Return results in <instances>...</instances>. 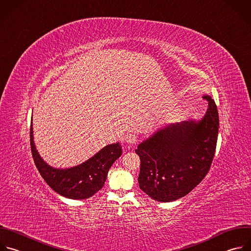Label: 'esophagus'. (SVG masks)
<instances>
[{"mask_svg":"<svg viewBox=\"0 0 251 251\" xmlns=\"http://www.w3.org/2000/svg\"><path fill=\"white\" fill-rule=\"evenodd\" d=\"M137 141V136L134 133H127L125 136V142L127 144H134Z\"/></svg>","mask_w":251,"mask_h":251,"instance_id":"esophagus-1","label":"esophagus"}]
</instances>
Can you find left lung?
<instances>
[{
	"label": "left lung",
	"instance_id": "1",
	"mask_svg": "<svg viewBox=\"0 0 251 251\" xmlns=\"http://www.w3.org/2000/svg\"><path fill=\"white\" fill-rule=\"evenodd\" d=\"M199 119L157 127L135 149L140 158L139 188L158 202H173L190 193L207 175L219 133V113L211 96Z\"/></svg>",
	"mask_w": 251,
	"mask_h": 251
}]
</instances>
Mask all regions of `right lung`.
Returning <instances> with one entry per match:
<instances>
[{"instance_id":"1","label":"right lung","mask_w":251,"mask_h":251,"mask_svg":"<svg viewBox=\"0 0 251 251\" xmlns=\"http://www.w3.org/2000/svg\"><path fill=\"white\" fill-rule=\"evenodd\" d=\"M30 147L36 168L44 181L59 195L73 200H85L101 190L107 180L108 172L122 155L120 142L111 143L90 157L88 160L69 168L50 166L37 151L30 125Z\"/></svg>"}]
</instances>
